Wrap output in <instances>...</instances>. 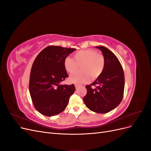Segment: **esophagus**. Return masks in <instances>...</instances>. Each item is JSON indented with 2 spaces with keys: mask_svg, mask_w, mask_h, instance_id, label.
<instances>
[{
  "mask_svg": "<svg viewBox=\"0 0 151 151\" xmlns=\"http://www.w3.org/2000/svg\"><path fill=\"white\" fill-rule=\"evenodd\" d=\"M75 87H76V89H77L79 87V84H75Z\"/></svg>",
  "mask_w": 151,
  "mask_h": 151,
  "instance_id": "obj_1",
  "label": "esophagus"
}]
</instances>
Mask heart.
Here are the masks:
<instances>
[{
	"instance_id": "heart-1",
	"label": "heart",
	"mask_w": 151,
	"mask_h": 151,
	"mask_svg": "<svg viewBox=\"0 0 151 151\" xmlns=\"http://www.w3.org/2000/svg\"><path fill=\"white\" fill-rule=\"evenodd\" d=\"M74 59L66 57L64 67L70 74H74L80 66L81 70L70 77L69 81L72 83L84 84L91 77L96 79L102 74L105 66L104 57L101 53L93 49L82 50L74 54Z\"/></svg>"
}]
</instances>
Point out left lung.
I'll list each match as a JSON object with an SVG mask.
<instances>
[{"label":"left lung","mask_w":151,"mask_h":151,"mask_svg":"<svg viewBox=\"0 0 151 151\" xmlns=\"http://www.w3.org/2000/svg\"><path fill=\"white\" fill-rule=\"evenodd\" d=\"M101 50L105 60L104 68L97 79L87 85V94L83 101L91 111L106 113L121 103L125 87L124 72L116 55L107 48L96 47ZM95 86L92 88V86Z\"/></svg>","instance_id":"obj_1"}]
</instances>
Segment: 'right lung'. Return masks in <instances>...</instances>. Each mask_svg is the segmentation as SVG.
I'll use <instances>...</instances> for the list:
<instances>
[{
    "label": "right lung",
    "mask_w": 151,
    "mask_h": 151,
    "mask_svg": "<svg viewBox=\"0 0 151 151\" xmlns=\"http://www.w3.org/2000/svg\"><path fill=\"white\" fill-rule=\"evenodd\" d=\"M76 50L49 46L36 57L31 70L29 89L35 108L42 115L52 116L62 112L74 93V84L60 83L68 77L63 64L65 58Z\"/></svg>",
    "instance_id": "obj_1"
}]
</instances>
